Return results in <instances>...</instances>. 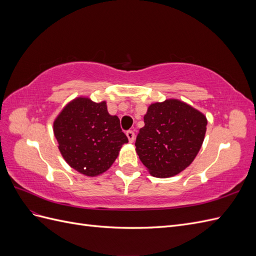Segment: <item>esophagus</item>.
I'll return each instance as SVG.
<instances>
[{"label": "esophagus", "mask_w": 256, "mask_h": 256, "mask_svg": "<svg viewBox=\"0 0 256 256\" xmlns=\"http://www.w3.org/2000/svg\"><path fill=\"white\" fill-rule=\"evenodd\" d=\"M126 136H127V138H128V140H129L130 143H134V140H136V134H134V131H131V130L127 131Z\"/></svg>", "instance_id": "34e87169"}]
</instances>
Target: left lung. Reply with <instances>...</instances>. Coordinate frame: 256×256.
<instances>
[{
	"mask_svg": "<svg viewBox=\"0 0 256 256\" xmlns=\"http://www.w3.org/2000/svg\"><path fill=\"white\" fill-rule=\"evenodd\" d=\"M144 127L136 152L154 177L180 174L196 159L204 142L206 116L180 99L152 104L144 115Z\"/></svg>",
	"mask_w": 256,
	"mask_h": 256,
	"instance_id": "obj_1",
	"label": "left lung"
}]
</instances>
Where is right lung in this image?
Here are the masks:
<instances>
[{"mask_svg": "<svg viewBox=\"0 0 256 256\" xmlns=\"http://www.w3.org/2000/svg\"><path fill=\"white\" fill-rule=\"evenodd\" d=\"M58 150L67 164L88 177L111 168L128 138L120 118L108 112L106 102L80 96L69 102L53 122Z\"/></svg>", "mask_w": 256, "mask_h": 256, "instance_id": "1", "label": "right lung"}]
</instances>
